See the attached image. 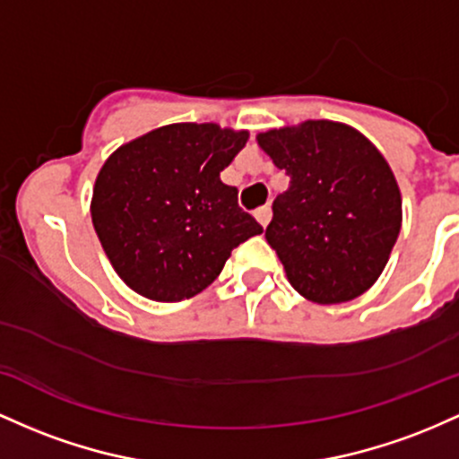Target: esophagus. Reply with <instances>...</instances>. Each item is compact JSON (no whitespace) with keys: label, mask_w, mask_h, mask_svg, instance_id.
<instances>
[{"label":"esophagus","mask_w":459,"mask_h":459,"mask_svg":"<svg viewBox=\"0 0 459 459\" xmlns=\"http://www.w3.org/2000/svg\"><path fill=\"white\" fill-rule=\"evenodd\" d=\"M255 219H257V223L262 225V228H266V225H269V221H271V208H269V205H262V208H257L255 210Z\"/></svg>","instance_id":"1"}]
</instances>
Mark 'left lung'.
Masks as SVG:
<instances>
[{
    "instance_id": "8db88e82",
    "label": "left lung",
    "mask_w": 459,
    "mask_h": 459,
    "mask_svg": "<svg viewBox=\"0 0 459 459\" xmlns=\"http://www.w3.org/2000/svg\"><path fill=\"white\" fill-rule=\"evenodd\" d=\"M255 138L290 178L264 234L290 286L321 306L367 292L388 264L403 219L394 173L379 149L327 118Z\"/></svg>"
}]
</instances>
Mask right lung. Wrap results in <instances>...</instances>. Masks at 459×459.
<instances>
[{
  "mask_svg": "<svg viewBox=\"0 0 459 459\" xmlns=\"http://www.w3.org/2000/svg\"><path fill=\"white\" fill-rule=\"evenodd\" d=\"M249 132L171 123L126 143L97 173L91 216L117 275L152 301L208 288L240 243L262 234L221 171Z\"/></svg>",
  "mask_w": 459,
  "mask_h": 459,
  "instance_id": "obj_1",
  "label": "right lung"
}]
</instances>
